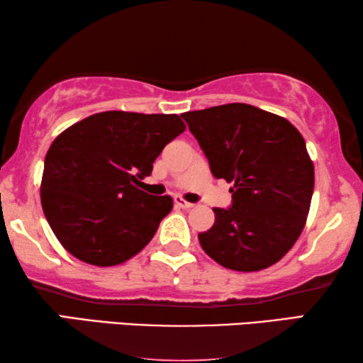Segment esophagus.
Listing matches in <instances>:
<instances>
[{
    "mask_svg": "<svg viewBox=\"0 0 363 363\" xmlns=\"http://www.w3.org/2000/svg\"><path fill=\"white\" fill-rule=\"evenodd\" d=\"M174 203L179 206V208H184V210H189V208H194V203L187 202V200H184L182 197H174Z\"/></svg>",
    "mask_w": 363,
    "mask_h": 363,
    "instance_id": "obj_1",
    "label": "esophagus"
}]
</instances>
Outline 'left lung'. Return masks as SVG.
Segmentation results:
<instances>
[{"mask_svg": "<svg viewBox=\"0 0 363 363\" xmlns=\"http://www.w3.org/2000/svg\"><path fill=\"white\" fill-rule=\"evenodd\" d=\"M211 174L234 186L233 206L213 208L199 234L205 254L234 272H260L292 249L306 226L315 172L306 140L289 121L245 103L181 114Z\"/></svg>", "mask_w": 363, "mask_h": 363, "instance_id": "obj_1", "label": "left lung"}]
</instances>
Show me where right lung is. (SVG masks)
<instances>
[{"mask_svg": "<svg viewBox=\"0 0 363 363\" xmlns=\"http://www.w3.org/2000/svg\"><path fill=\"white\" fill-rule=\"evenodd\" d=\"M184 130L177 114L105 111L56 137L45 157L40 199L69 254L114 267L150 242L172 199L143 192L137 184Z\"/></svg>", "mask_w": 363, "mask_h": 363, "instance_id": "obj_1", "label": "right lung"}]
</instances>
